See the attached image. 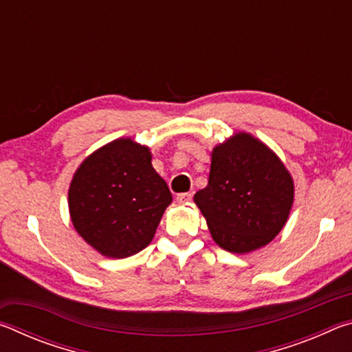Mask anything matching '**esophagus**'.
<instances>
[{
	"label": "esophagus",
	"instance_id": "34e87169",
	"mask_svg": "<svg viewBox=\"0 0 352 352\" xmlns=\"http://www.w3.org/2000/svg\"><path fill=\"white\" fill-rule=\"evenodd\" d=\"M190 200H192V194L189 192H183L177 195V201H180V204H189Z\"/></svg>",
	"mask_w": 352,
	"mask_h": 352
}]
</instances>
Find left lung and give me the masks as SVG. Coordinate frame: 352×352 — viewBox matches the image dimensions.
Here are the masks:
<instances>
[{"mask_svg":"<svg viewBox=\"0 0 352 352\" xmlns=\"http://www.w3.org/2000/svg\"><path fill=\"white\" fill-rule=\"evenodd\" d=\"M194 201L219 247L248 253L267 245L287 222L294 182L269 147L236 133L214 147L208 184Z\"/></svg>","mask_w":352,"mask_h":352,"instance_id":"obj_1","label":"left lung"}]
</instances>
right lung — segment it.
I'll list each match as a JSON object with an SVG mask.
<instances>
[{"label":"right lung","instance_id":"add662e5","mask_svg":"<svg viewBox=\"0 0 352 352\" xmlns=\"http://www.w3.org/2000/svg\"><path fill=\"white\" fill-rule=\"evenodd\" d=\"M148 147L111 141L76 170L68 192L74 228L100 254L127 258L146 248L172 194Z\"/></svg>","mask_w":352,"mask_h":352}]
</instances>
